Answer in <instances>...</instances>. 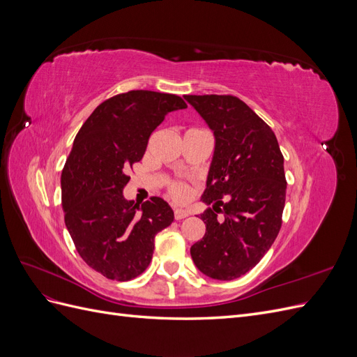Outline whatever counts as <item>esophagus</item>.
I'll return each instance as SVG.
<instances>
[{
    "label": "esophagus",
    "mask_w": 357,
    "mask_h": 357,
    "mask_svg": "<svg viewBox=\"0 0 357 357\" xmlns=\"http://www.w3.org/2000/svg\"><path fill=\"white\" fill-rule=\"evenodd\" d=\"M189 215V211L185 208H174V218L176 220H181Z\"/></svg>",
    "instance_id": "34e87169"
}]
</instances>
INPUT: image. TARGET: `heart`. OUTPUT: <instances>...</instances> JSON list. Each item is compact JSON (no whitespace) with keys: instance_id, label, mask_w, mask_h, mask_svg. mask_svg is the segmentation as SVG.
Here are the masks:
<instances>
[{"instance_id":"obj_1","label":"heart","mask_w":357,"mask_h":357,"mask_svg":"<svg viewBox=\"0 0 357 357\" xmlns=\"http://www.w3.org/2000/svg\"><path fill=\"white\" fill-rule=\"evenodd\" d=\"M169 192H171V195L174 197L176 199H178V201L186 199L188 195H189L188 186L183 185V183H178V181L177 183H172V185L169 186Z\"/></svg>"}]
</instances>
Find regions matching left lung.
<instances>
[{"mask_svg": "<svg viewBox=\"0 0 357 357\" xmlns=\"http://www.w3.org/2000/svg\"><path fill=\"white\" fill-rule=\"evenodd\" d=\"M214 134V155L202 202V240L190 247L197 268L234 280L255 268L282 228L284 159L273 129L232 95H186ZM218 212H223L220 221Z\"/></svg>", "mask_w": 357, "mask_h": 357, "instance_id": "left-lung-1", "label": "left lung"}]
</instances>
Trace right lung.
<instances>
[{"label": "right lung", "mask_w": 357, "mask_h": 357, "mask_svg": "<svg viewBox=\"0 0 357 357\" xmlns=\"http://www.w3.org/2000/svg\"><path fill=\"white\" fill-rule=\"evenodd\" d=\"M172 93L129 91L100 104L74 138L61 176L66 226L83 261L110 280L128 282L152 261L155 235L174 220L158 197L139 207L123 197L128 169L169 112L186 109Z\"/></svg>", "instance_id": "right-lung-1"}]
</instances>
